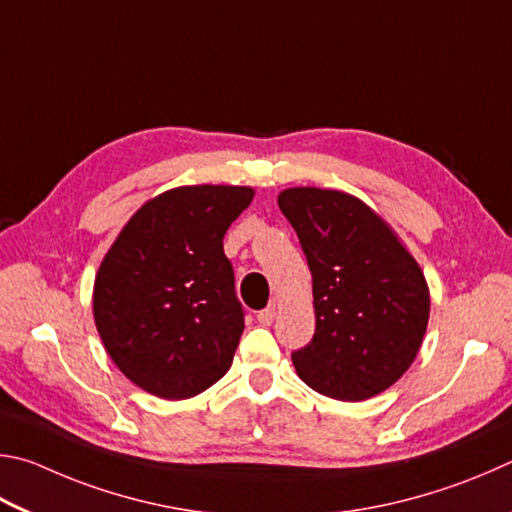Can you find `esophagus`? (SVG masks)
<instances>
[{
  "label": "esophagus",
  "mask_w": 512,
  "mask_h": 512,
  "mask_svg": "<svg viewBox=\"0 0 512 512\" xmlns=\"http://www.w3.org/2000/svg\"><path fill=\"white\" fill-rule=\"evenodd\" d=\"M256 319H258V324L261 326H272V321H274V308H265V310H261L256 315Z\"/></svg>",
  "instance_id": "34e87169"
}]
</instances>
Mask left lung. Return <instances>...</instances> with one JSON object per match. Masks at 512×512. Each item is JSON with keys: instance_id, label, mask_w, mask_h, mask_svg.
Segmentation results:
<instances>
[{"instance_id": "left-lung-1", "label": "left lung", "mask_w": 512, "mask_h": 512, "mask_svg": "<svg viewBox=\"0 0 512 512\" xmlns=\"http://www.w3.org/2000/svg\"><path fill=\"white\" fill-rule=\"evenodd\" d=\"M279 206L312 272L315 335L292 353L299 378L328 398L360 402L402 378L423 344L429 290L414 256L362 200L288 188Z\"/></svg>"}]
</instances>
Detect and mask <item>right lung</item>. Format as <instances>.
<instances>
[{"label": "right lung", "mask_w": 512, "mask_h": 512, "mask_svg": "<svg viewBox=\"0 0 512 512\" xmlns=\"http://www.w3.org/2000/svg\"><path fill=\"white\" fill-rule=\"evenodd\" d=\"M249 186H179L141 206L103 258L94 321L125 378L166 400L193 398L229 371L245 310L222 238Z\"/></svg>", "instance_id": "add662e5"}]
</instances>
